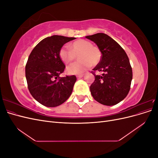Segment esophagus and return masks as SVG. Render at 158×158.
<instances>
[{"label":"esophagus","instance_id":"34e87169","mask_svg":"<svg viewBox=\"0 0 158 158\" xmlns=\"http://www.w3.org/2000/svg\"><path fill=\"white\" fill-rule=\"evenodd\" d=\"M84 76V74H80V75H78L77 76H76V77H77L78 78H82Z\"/></svg>","mask_w":158,"mask_h":158}]
</instances>
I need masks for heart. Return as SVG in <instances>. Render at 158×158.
I'll return each instance as SVG.
<instances>
[{"mask_svg":"<svg viewBox=\"0 0 158 158\" xmlns=\"http://www.w3.org/2000/svg\"><path fill=\"white\" fill-rule=\"evenodd\" d=\"M62 47L59 51L60 59L65 63H70L78 55V61L66 67L69 74H82L91 66L96 65L102 58V52L98 47L93 46L91 42L85 40H78L70 46Z\"/></svg>","mask_w":158,"mask_h":158,"instance_id":"obj_1","label":"heart"}]
</instances>
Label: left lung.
I'll return each instance as SVG.
<instances>
[{
	"label": "left lung",
	"mask_w": 158,
	"mask_h": 158,
	"mask_svg": "<svg viewBox=\"0 0 158 158\" xmlns=\"http://www.w3.org/2000/svg\"><path fill=\"white\" fill-rule=\"evenodd\" d=\"M85 38L94 42L102 54L93 70L103 74L93 73L95 80L90 85L91 94L101 104L116 105L127 97L131 88L132 71L128 57L121 45L106 33H95Z\"/></svg>",
	"instance_id": "8db88e82"
}]
</instances>
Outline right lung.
Masks as SVG:
<instances>
[{
    "mask_svg": "<svg viewBox=\"0 0 158 158\" xmlns=\"http://www.w3.org/2000/svg\"><path fill=\"white\" fill-rule=\"evenodd\" d=\"M75 37L52 35L41 40L32 50L26 65L28 89L36 101L43 106L54 107L63 104L73 92L75 76L60 77L65 65L59 51Z\"/></svg>",
    "mask_w": 158,
    "mask_h": 158,
    "instance_id": "right-lung-1",
    "label": "right lung"
}]
</instances>
